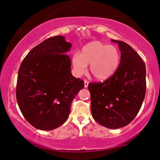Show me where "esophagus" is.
I'll list each match as a JSON object with an SVG mask.
<instances>
[{"mask_svg":"<svg viewBox=\"0 0 160 160\" xmlns=\"http://www.w3.org/2000/svg\"><path fill=\"white\" fill-rule=\"evenodd\" d=\"M88 84H89V82L88 81H87V80H84V87H88Z\"/></svg>","mask_w":160,"mask_h":160,"instance_id":"esophagus-1","label":"esophagus"}]
</instances>
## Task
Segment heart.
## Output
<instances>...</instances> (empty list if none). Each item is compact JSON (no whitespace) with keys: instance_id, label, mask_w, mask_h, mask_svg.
<instances>
[{"instance_id":"heart-1","label":"heart","mask_w":160,"mask_h":160,"mask_svg":"<svg viewBox=\"0 0 160 160\" xmlns=\"http://www.w3.org/2000/svg\"><path fill=\"white\" fill-rule=\"evenodd\" d=\"M71 61L77 76L86 73L87 65H89L92 76L96 80L105 81L117 72L121 62V55L114 46L94 41L84 46L80 54H73Z\"/></svg>"}]
</instances>
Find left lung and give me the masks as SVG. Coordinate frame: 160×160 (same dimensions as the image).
Returning a JSON list of instances; mask_svg holds the SVG:
<instances>
[{"label":"left lung","instance_id":"8db88e82","mask_svg":"<svg viewBox=\"0 0 160 160\" xmlns=\"http://www.w3.org/2000/svg\"><path fill=\"white\" fill-rule=\"evenodd\" d=\"M111 41L121 52L119 68L105 82L89 84L88 89L93 119L107 128L117 129L130 124L141 108L146 95V65L128 43Z\"/></svg>","mask_w":160,"mask_h":160}]
</instances>
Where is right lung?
I'll list each match as a JSON object with an SVG mask.
<instances>
[{
  "mask_svg": "<svg viewBox=\"0 0 160 160\" xmlns=\"http://www.w3.org/2000/svg\"><path fill=\"white\" fill-rule=\"evenodd\" d=\"M72 44L57 36L29 52L18 71L16 97L25 119L38 130H52L69 117L72 101L84 87L71 73L67 53Z\"/></svg>",
  "mask_w": 160,
  "mask_h": 160,
  "instance_id": "obj_1",
  "label": "right lung"
}]
</instances>
